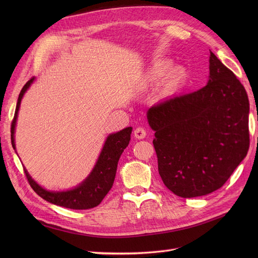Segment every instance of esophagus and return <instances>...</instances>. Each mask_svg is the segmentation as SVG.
Listing matches in <instances>:
<instances>
[{
	"label": "esophagus",
	"mask_w": 258,
	"mask_h": 258,
	"mask_svg": "<svg viewBox=\"0 0 258 258\" xmlns=\"http://www.w3.org/2000/svg\"><path fill=\"white\" fill-rule=\"evenodd\" d=\"M134 135H135V137H136L137 139H143V138H145V136H146V131H145V128L144 127H137L136 130L134 131Z\"/></svg>",
	"instance_id": "esophagus-1"
}]
</instances>
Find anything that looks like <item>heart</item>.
Instances as JSON below:
<instances>
[{
    "label": "heart",
    "instance_id": "b5f03b06",
    "mask_svg": "<svg viewBox=\"0 0 258 258\" xmlns=\"http://www.w3.org/2000/svg\"><path fill=\"white\" fill-rule=\"evenodd\" d=\"M171 62L168 60H165L157 66H155L151 70L150 74H148V79L151 83H159L163 79L166 75V81L164 91L167 94H171L177 92L179 89H181L187 80V72L184 68L178 66L174 67L170 70Z\"/></svg>",
    "mask_w": 258,
    "mask_h": 258
}]
</instances>
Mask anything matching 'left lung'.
<instances>
[{
    "mask_svg": "<svg viewBox=\"0 0 258 258\" xmlns=\"http://www.w3.org/2000/svg\"><path fill=\"white\" fill-rule=\"evenodd\" d=\"M209 70L205 87L160 102L147 112L155 131L159 174L181 198L221 188L249 151L247 92L212 52Z\"/></svg>",
    "mask_w": 258,
    "mask_h": 258,
    "instance_id": "left-lung-1",
    "label": "left lung"
}]
</instances>
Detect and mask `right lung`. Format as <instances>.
Instances as JSON below:
<instances>
[{
    "label": "right lung",
    "instance_id": "add662e5",
    "mask_svg": "<svg viewBox=\"0 0 258 258\" xmlns=\"http://www.w3.org/2000/svg\"><path fill=\"white\" fill-rule=\"evenodd\" d=\"M33 80L34 77H31L23 87L19 95L15 117H13L11 122V144L15 150V127L21 100L24 93L29 88ZM131 133L132 127H126L116 134L110 135L104 143L97 163L88 179L75 189H72V190L61 192L48 191L36 184L31 179L29 173L24 168L26 178L28 180L31 188L40 198H43L54 205L75 210H84L96 207L100 204L107 192L111 190L115 180L119 158L130 143Z\"/></svg>",
    "mask_w": 258,
    "mask_h": 258
}]
</instances>
